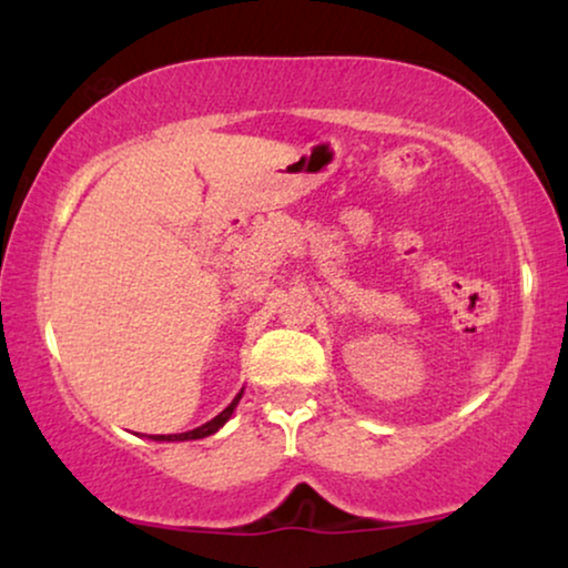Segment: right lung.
<instances>
[{"mask_svg":"<svg viewBox=\"0 0 568 568\" xmlns=\"http://www.w3.org/2000/svg\"><path fill=\"white\" fill-rule=\"evenodd\" d=\"M240 398H243V390H240V393L235 395V400H232L230 406L224 408L220 416H214L212 422H206V424L196 426V429H191V432H183V434H154L152 439H158V442H185V439H204V437H209V434L220 432L222 426L227 424V418L232 416V410H235V406H237V403H240Z\"/></svg>","mask_w":568,"mask_h":568,"instance_id":"obj_1","label":"right lung"}]
</instances>
